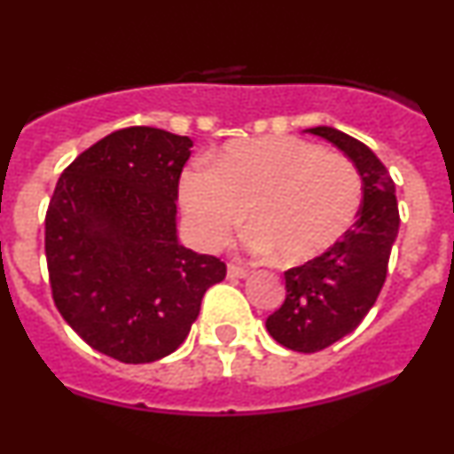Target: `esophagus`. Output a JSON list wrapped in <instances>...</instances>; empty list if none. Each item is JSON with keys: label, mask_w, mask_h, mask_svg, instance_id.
Instances as JSON below:
<instances>
[{"label": "esophagus", "mask_w": 454, "mask_h": 454, "mask_svg": "<svg viewBox=\"0 0 454 454\" xmlns=\"http://www.w3.org/2000/svg\"><path fill=\"white\" fill-rule=\"evenodd\" d=\"M228 278H231V279L247 278V269L239 267V264H228Z\"/></svg>", "instance_id": "esophagus-1"}]
</instances>
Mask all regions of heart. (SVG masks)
I'll return each mask as SVG.
<instances>
[{"label":"heart","instance_id":"heart-1","mask_svg":"<svg viewBox=\"0 0 454 454\" xmlns=\"http://www.w3.org/2000/svg\"><path fill=\"white\" fill-rule=\"evenodd\" d=\"M356 166L301 138L239 140L215 166H196L181 181V205L202 247H220L247 211L254 252L284 264L309 262L337 245L361 209Z\"/></svg>","mask_w":454,"mask_h":454}]
</instances>
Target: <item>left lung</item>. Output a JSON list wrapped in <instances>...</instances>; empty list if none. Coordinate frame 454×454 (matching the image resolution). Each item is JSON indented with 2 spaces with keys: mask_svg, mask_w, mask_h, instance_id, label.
Instances as JSON below:
<instances>
[{
  "mask_svg": "<svg viewBox=\"0 0 454 454\" xmlns=\"http://www.w3.org/2000/svg\"><path fill=\"white\" fill-rule=\"evenodd\" d=\"M307 132L341 149L363 179L356 222L322 256L286 270V301L267 317L275 341L311 354L352 333L376 303L399 232V207L387 166L367 145L328 126Z\"/></svg>",
  "mask_w": 454,
  "mask_h": 454,
  "instance_id": "8db88e82",
  "label": "left lung"
}]
</instances>
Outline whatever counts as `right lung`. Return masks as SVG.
Segmentation results:
<instances>
[{
	"instance_id": "right-lung-1",
	"label": "right lung",
	"mask_w": 454,
	"mask_h": 454,
	"mask_svg": "<svg viewBox=\"0 0 454 454\" xmlns=\"http://www.w3.org/2000/svg\"><path fill=\"white\" fill-rule=\"evenodd\" d=\"M192 140L134 126L108 134L61 173L44 222L55 307L93 350L153 363L181 343L220 258L176 239L179 176Z\"/></svg>"
}]
</instances>
